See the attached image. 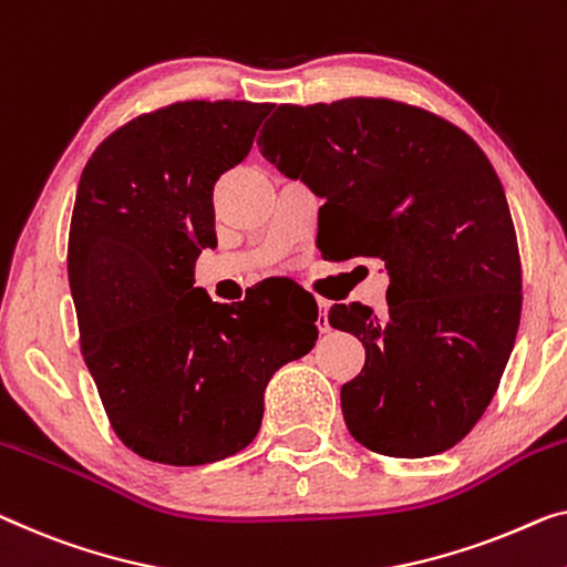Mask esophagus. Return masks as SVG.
Masks as SVG:
<instances>
[{
  "mask_svg": "<svg viewBox=\"0 0 567 567\" xmlns=\"http://www.w3.org/2000/svg\"><path fill=\"white\" fill-rule=\"evenodd\" d=\"M316 326H318L320 333L331 331V323H328V302L326 300H318V320H316Z\"/></svg>",
  "mask_w": 567,
  "mask_h": 567,
  "instance_id": "1",
  "label": "esophagus"
}]
</instances>
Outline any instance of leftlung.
<instances>
[{
	"label": "left lung",
	"mask_w": 567,
	"mask_h": 567,
	"mask_svg": "<svg viewBox=\"0 0 567 567\" xmlns=\"http://www.w3.org/2000/svg\"><path fill=\"white\" fill-rule=\"evenodd\" d=\"M259 152L326 203L338 259L384 261L386 312L349 302L328 320L364 343L341 386L349 433L392 458L443 453L502 382L522 312V265L499 175L458 126L390 99L275 109Z\"/></svg>",
	"instance_id": "left-lung-1"
}]
</instances>
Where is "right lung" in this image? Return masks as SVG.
Segmentation results:
<instances>
[{
	"mask_svg": "<svg viewBox=\"0 0 567 567\" xmlns=\"http://www.w3.org/2000/svg\"><path fill=\"white\" fill-rule=\"evenodd\" d=\"M275 104L181 101L101 142L68 236L81 351L114 433L142 458L203 466L255 441L267 382L316 346L318 306L261 282L214 302L196 259L216 247L214 188Z\"/></svg>",
	"mask_w": 567,
	"mask_h": 567,
	"instance_id": "right-lung-1",
	"label": "right lung"
}]
</instances>
